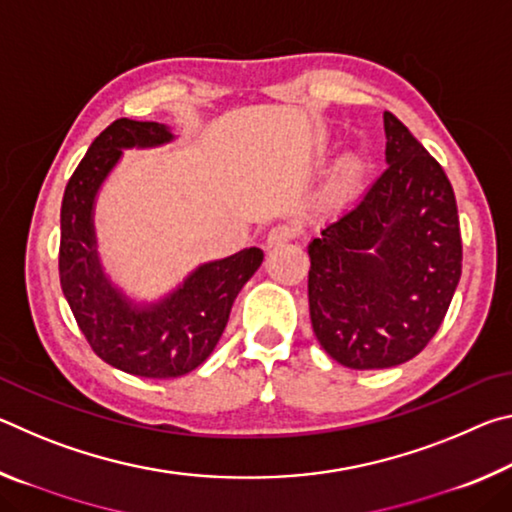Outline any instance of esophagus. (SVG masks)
Returning <instances> with one entry per match:
<instances>
[{
	"label": "esophagus",
	"mask_w": 512,
	"mask_h": 512,
	"mask_svg": "<svg viewBox=\"0 0 512 512\" xmlns=\"http://www.w3.org/2000/svg\"><path fill=\"white\" fill-rule=\"evenodd\" d=\"M296 237V228H289V225H275L271 232L266 235V248H280Z\"/></svg>",
	"instance_id": "34e87169"
}]
</instances>
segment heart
Returning <instances> with one entry per match:
<instances>
[{
  "label": "heart",
  "instance_id": "1",
  "mask_svg": "<svg viewBox=\"0 0 512 512\" xmlns=\"http://www.w3.org/2000/svg\"><path fill=\"white\" fill-rule=\"evenodd\" d=\"M368 173H370V162L366 155L361 151L343 153L339 164H336L332 180H329L325 203L329 207L348 205L352 198L361 192Z\"/></svg>",
  "mask_w": 512,
  "mask_h": 512
}]
</instances>
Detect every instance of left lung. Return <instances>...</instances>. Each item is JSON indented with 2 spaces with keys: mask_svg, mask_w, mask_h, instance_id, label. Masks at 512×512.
Listing matches in <instances>:
<instances>
[{
  "mask_svg": "<svg viewBox=\"0 0 512 512\" xmlns=\"http://www.w3.org/2000/svg\"><path fill=\"white\" fill-rule=\"evenodd\" d=\"M384 131L386 171L307 246L311 327L352 370L420 354L461 280V228L443 167L393 112H384Z\"/></svg>",
  "mask_w": 512,
  "mask_h": 512,
  "instance_id": "8db88e82",
  "label": "left lung"
}]
</instances>
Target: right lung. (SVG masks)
Wrapping results in <instances>:
<instances>
[{
	"label": "right lung",
	"instance_id": "1",
	"mask_svg": "<svg viewBox=\"0 0 512 512\" xmlns=\"http://www.w3.org/2000/svg\"><path fill=\"white\" fill-rule=\"evenodd\" d=\"M176 140L158 121L117 119L90 144L60 207L58 271L69 309L99 357L128 375L171 379L210 357L228 325L232 302L262 266L259 248L198 264L158 300H137L110 280L99 257L94 205L128 149H158Z\"/></svg>",
	"mask_w": 512,
	"mask_h": 512
}]
</instances>
